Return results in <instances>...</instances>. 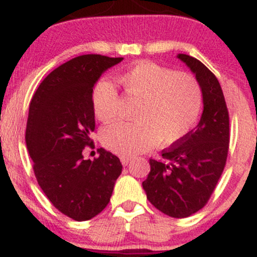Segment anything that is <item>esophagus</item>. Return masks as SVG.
Wrapping results in <instances>:
<instances>
[{
    "instance_id": "esophagus-1",
    "label": "esophagus",
    "mask_w": 257,
    "mask_h": 257,
    "mask_svg": "<svg viewBox=\"0 0 257 257\" xmlns=\"http://www.w3.org/2000/svg\"><path fill=\"white\" fill-rule=\"evenodd\" d=\"M120 162H122L123 166H128V163L131 162V158L129 157H120Z\"/></svg>"
}]
</instances>
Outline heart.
I'll return each mask as SVG.
<instances>
[{
    "label": "heart",
    "instance_id": "b5f03b06",
    "mask_svg": "<svg viewBox=\"0 0 257 257\" xmlns=\"http://www.w3.org/2000/svg\"><path fill=\"white\" fill-rule=\"evenodd\" d=\"M125 94L139 99L134 123H114L101 132L106 149L124 157L155 145L169 146L182 140L198 119L202 88L187 72H174L153 61H139L117 76ZM118 91L101 78L91 90V107L100 122H112L118 113Z\"/></svg>",
    "mask_w": 257,
    "mask_h": 257
}]
</instances>
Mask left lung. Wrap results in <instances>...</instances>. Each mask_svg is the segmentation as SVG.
Wrapping results in <instances>:
<instances>
[{
    "instance_id": "8db88e82",
    "label": "left lung",
    "mask_w": 257,
    "mask_h": 257,
    "mask_svg": "<svg viewBox=\"0 0 257 257\" xmlns=\"http://www.w3.org/2000/svg\"><path fill=\"white\" fill-rule=\"evenodd\" d=\"M202 88L203 113L198 125L179 143L150 159L151 172L143 187L147 199L168 216L182 219L208 203L226 166L229 117L215 75L196 58L178 54Z\"/></svg>"
}]
</instances>
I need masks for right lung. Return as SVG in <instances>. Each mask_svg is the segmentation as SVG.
<instances>
[{
	"mask_svg": "<svg viewBox=\"0 0 257 257\" xmlns=\"http://www.w3.org/2000/svg\"><path fill=\"white\" fill-rule=\"evenodd\" d=\"M122 60L99 54L73 58L43 79L30 102L25 141L35 176L52 204L76 221L104 210L122 173L119 158L104 149L94 161L82 155L93 145L94 84Z\"/></svg>",
	"mask_w": 257,
	"mask_h": 257,
	"instance_id": "right-lung-1",
	"label": "right lung"
}]
</instances>
